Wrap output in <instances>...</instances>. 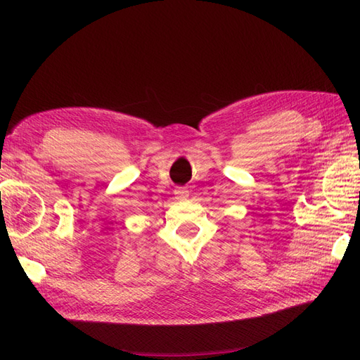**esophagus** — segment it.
Masks as SVG:
<instances>
[{
	"instance_id": "1",
	"label": "esophagus",
	"mask_w": 360,
	"mask_h": 360,
	"mask_svg": "<svg viewBox=\"0 0 360 360\" xmlns=\"http://www.w3.org/2000/svg\"><path fill=\"white\" fill-rule=\"evenodd\" d=\"M174 198H176V200H181V201L187 200V198H188V190L186 187H176L174 188Z\"/></svg>"
}]
</instances>
